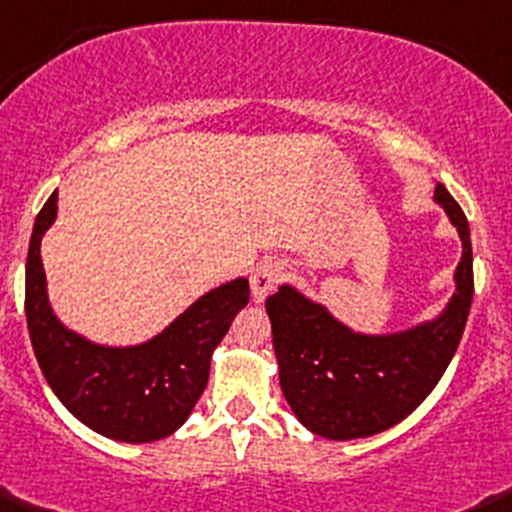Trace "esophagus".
I'll use <instances>...</instances> for the list:
<instances>
[{
	"instance_id": "1",
	"label": "esophagus",
	"mask_w": 512,
	"mask_h": 512,
	"mask_svg": "<svg viewBox=\"0 0 512 512\" xmlns=\"http://www.w3.org/2000/svg\"><path fill=\"white\" fill-rule=\"evenodd\" d=\"M283 278V266L276 261H261L251 273V295H254L256 303H263L268 295L273 293V288L278 286V281Z\"/></svg>"
}]
</instances>
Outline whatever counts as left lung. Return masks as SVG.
Wrapping results in <instances>:
<instances>
[{
	"label": "left lung",
	"mask_w": 512,
	"mask_h": 512,
	"mask_svg": "<svg viewBox=\"0 0 512 512\" xmlns=\"http://www.w3.org/2000/svg\"><path fill=\"white\" fill-rule=\"evenodd\" d=\"M434 202L461 239L456 291L436 318L372 335L337 320L291 283L266 300L283 397L313 434L350 441L392 429L429 397L456 355L473 300L471 229L444 184H436Z\"/></svg>",
	"instance_id": "1"
}]
</instances>
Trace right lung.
Listing matches in <instances>:
<instances>
[{
	"label": "right lung",
	"mask_w": 512,
	"mask_h": 512,
	"mask_svg": "<svg viewBox=\"0 0 512 512\" xmlns=\"http://www.w3.org/2000/svg\"><path fill=\"white\" fill-rule=\"evenodd\" d=\"M59 214V192L34 221L26 256V325L46 382L81 424L125 444L175 434L202 397L217 345L249 303V278L199 295L162 333L138 345H100L54 313L41 239Z\"/></svg>",
	"instance_id": "right-lung-1"
}]
</instances>
